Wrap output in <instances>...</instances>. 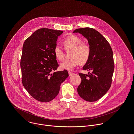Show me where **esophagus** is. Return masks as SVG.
Instances as JSON below:
<instances>
[{
  "instance_id": "34e87169",
  "label": "esophagus",
  "mask_w": 134,
  "mask_h": 134,
  "mask_svg": "<svg viewBox=\"0 0 134 134\" xmlns=\"http://www.w3.org/2000/svg\"><path fill=\"white\" fill-rule=\"evenodd\" d=\"M68 73H69V75L70 76H71V75H72L73 74V72H70V71H69Z\"/></svg>"
}]
</instances>
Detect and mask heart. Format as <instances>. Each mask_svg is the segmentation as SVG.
I'll return each instance as SVG.
<instances>
[{"label":"heart","instance_id":"1","mask_svg":"<svg viewBox=\"0 0 134 134\" xmlns=\"http://www.w3.org/2000/svg\"><path fill=\"white\" fill-rule=\"evenodd\" d=\"M62 44L66 51L71 50V58L62 62L60 65L61 69L72 70L80 63L85 64L88 61L91 54L90 46L87 43H82L80 38L74 35H69L63 40ZM53 52L58 60L61 61L63 60L65 53L60 46L57 45Z\"/></svg>","mask_w":134,"mask_h":134}]
</instances>
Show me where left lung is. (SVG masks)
Listing matches in <instances>:
<instances>
[{"instance_id":"1","label":"left lung","mask_w":134,"mask_h":134,"mask_svg":"<svg viewBox=\"0 0 134 134\" xmlns=\"http://www.w3.org/2000/svg\"><path fill=\"white\" fill-rule=\"evenodd\" d=\"M73 32L82 34L88 40L91 48L90 58L82 70L92 72H89V74H79L81 82L77 92L83 99L95 102L102 98L111 86L114 70L113 51L106 39L93 29H78Z\"/></svg>"}]
</instances>
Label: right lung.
Here are the masks:
<instances>
[{
	"label": "right lung",
	"mask_w": 134,
	"mask_h": 134,
	"mask_svg": "<svg viewBox=\"0 0 134 134\" xmlns=\"http://www.w3.org/2000/svg\"><path fill=\"white\" fill-rule=\"evenodd\" d=\"M63 31L40 29L24 42L21 59L22 84L31 96L41 102H49L59 94L60 86L69 76L59 67L53 50Z\"/></svg>",
	"instance_id": "1"
}]
</instances>
